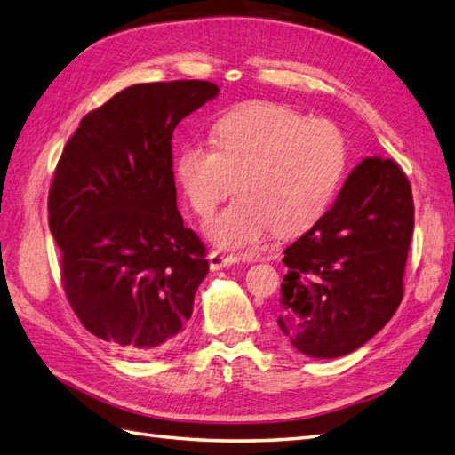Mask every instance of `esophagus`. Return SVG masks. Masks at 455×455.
Returning <instances> with one entry per match:
<instances>
[{
  "instance_id": "34e87169",
  "label": "esophagus",
  "mask_w": 455,
  "mask_h": 455,
  "mask_svg": "<svg viewBox=\"0 0 455 455\" xmlns=\"http://www.w3.org/2000/svg\"><path fill=\"white\" fill-rule=\"evenodd\" d=\"M207 259H209V267H211V272H217V269L230 267V266L238 264L240 259H243V258H240V256H235V254L217 252V250H212V252H209Z\"/></svg>"
}]
</instances>
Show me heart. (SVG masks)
Returning a JSON list of instances; mask_svg holds the SVG:
<instances>
[{"label":"heart","mask_w":455,"mask_h":455,"mask_svg":"<svg viewBox=\"0 0 455 455\" xmlns=\"http://www.w3.org/2000/svg\"><path fill=\"white\" fill-rule=\"evenodd\" d=\"M347 166L342 129L279 103L252 101L212 127V147L189 142L176 158V181L189 207L209 217L235 180L236 197L205 225L220 248H246L274 233L297 236L334 201Z\"/></svg>","instance_id":"b5f03b06"}]
</instances>
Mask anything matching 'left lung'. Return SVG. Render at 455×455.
Here are the masks:
<instances>
[{
  "label": "left lung",
  "instance_id": "8db88e82",
  "mask_svg": "<svg viewBox=\"0 0 455 455\" xmlns=\"http://www.w3.org/2000/svg\"><path fill=\"white\" fill-rule=\"evenodd\" d=\"M412 230V191L399 164L363 158L324 217L283 250L279 331L321 360L363 346L401 305Z\"/></svg>",
  "mask_w": 455,
  "mask_h": 455
}]
</instances>
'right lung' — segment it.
<instances>
[{"label":"right lung","mask_w":455,"mask_h":455,"mask_svg":"<svg viewBox=\"0 0 455 455\" xmlns=\"http://www.w3.org/2000/svg\"><path fill=\"white\" fill-rule=\"evenodd\" d=\"M217 95L203 80L131 85L85 115L58 160L48 227L66 297L93 336L134 357L181 340L209 274L176 205L172 134Z\"/></svg>","instance_id":"right-lung-1"}]
</instances>
